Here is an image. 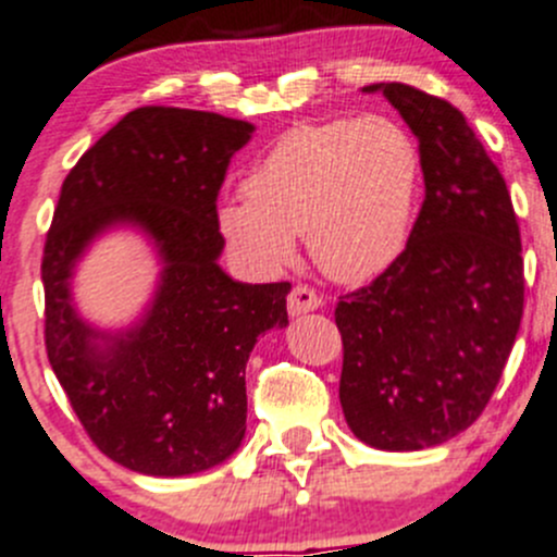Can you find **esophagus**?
<instances>
[{
	"instance_id": "1",
	"label": "esophagus",
	"mask_w": 557,
	"mask_h": 557,
	"mask_svg": "<svg viewBox=\"0 0 557 557\" xmlns=\"http://www.w3.org/2000/svg\"><path fill=\"white\" fill-rule=\"evenodd\" d=\"M320 307H323V296L314 294V290L307 288V285H296V288L290 290L288 312L294 314V318H296V314L320 310Z\"/></svg>"
}]
</instances>
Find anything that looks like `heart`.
<instances>
[{"label": "heart", "instance_id": "1", "mask_svg": "<svg viewBox=\"0 0 557 557\" xmlns=\"http://www.w3.org/2000/svg\"><path fill=\"white\" fill-rule=\"evenodd\" d=\"M420 153L401 123L383 115L301 123L247 172V199L218 205L228 250L256 274L296 258V234L323 274L367 283L407 247Z\"/></svg>", "mask_w": 557, "mask_h": 557}]
</instances>
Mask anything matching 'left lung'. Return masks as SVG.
<instances>
[{
	"instance_id": "obj_1",
	"label": "left lung",
	"mask_w": 557,
	"mask_h": 557,
	"mask_svg": "<svg viewBox=\"0 0 557 557\" xmlns=\"http://www.w3.org/2000/svg\"><path fill=\"white\" fill-rule=\"evenodd\" d=\"M363 91L418 137L425 199L396 263L336 305L339 401L358 440L412 453L469 429L502 380L522 318L520 228L463 112L404 83Z\"/></svg>"
}]
</instances>
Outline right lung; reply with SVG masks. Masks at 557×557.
Segmentation results:
<instances>
[{
  "label": "right lung",
  "instance_id": "add662e5",
  "mask_svg": "<svg viewBox=\"0 0 557 557\" xmlns=\"http://www.w3.org/2000/svg\"><path fill=\"white\" fill-rule=\"evenodd\" d=\"M256 126L218 112L139 107L61 185L42 256L45 350L107 458L148 476L199 474L245 440V367L285 329L290 283H237L221 269L218 190ZM137 227L162 272L146 312L102 332L76 312L71 277L94 238Z\"/></svg>",
  "mask_w": 557,
  "mask_h": 557
}]
</instances>
